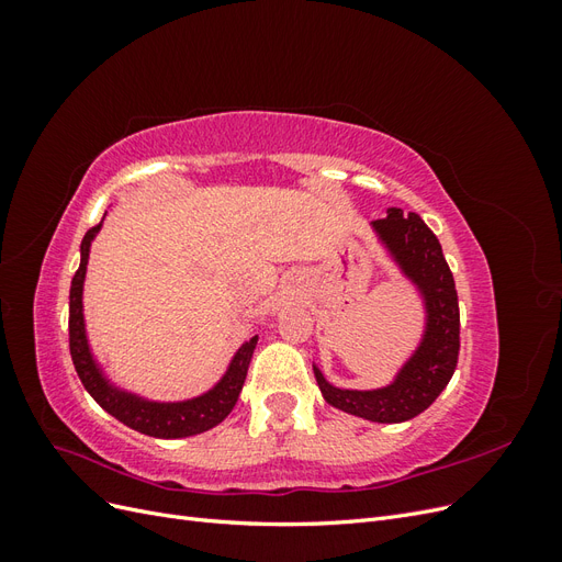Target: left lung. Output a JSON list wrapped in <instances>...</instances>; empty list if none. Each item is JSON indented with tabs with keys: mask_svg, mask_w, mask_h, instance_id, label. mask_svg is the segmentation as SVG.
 <instances>
[{
	"mask_svg": "<svg viewBox=\"0 0 562 562\" xmlns=\"http://www.w3.org/2000/svg\"><path fill=\"white\" fill-rule=\"evenodd\" d=\"M372 227L405 277L417 283L427 300V335L413 359L398 372L396 382L384 389H337L326 382L318 368H314V375L323 398L333 407L370 422L398 424L427 411L452 378L459 359V302L443 248L419 215H403L401 209H389V215L375 220Z\"/></svg>",
	"mask_w": 562,
	"mask_h": 562,
	"instance_id": "1",
	"label": "left lung"
}]
</instances>
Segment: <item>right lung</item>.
Segmentation results:
<instances>
[{
	"mask_svg": "<svg viewBox=\"0 0 562 562\" xmlns=\"http://www.w3.org/2000/svg\"><path fill=\"white\" fill-rule=\"evenodd\" d=\"M100 225L91 227L81 241V265L75 271L72 285H70V353L77 375L89 391L93 401L108 411L114 419H119L126 427L140 431L145 436L155 438H184L201 431L213 429L215 424L223 422L232 407L239 401L241 386L246 382V372L258 337L248 339V342L236 351L229 370L225 378L217 382L215 389L192 401L182 403H149L138 396H131L126 391H119L108 384L103 372L95 366L93 356L89 351L87 330H83V314H81V291H83V277H87V262H89V248L93 236L98 234Z\"/></svg>",
	"mask_w": 562,
	"mask_h": 562,
	"instance_id": "add662e5",
	"label": "right lung"
}]
</instances>
